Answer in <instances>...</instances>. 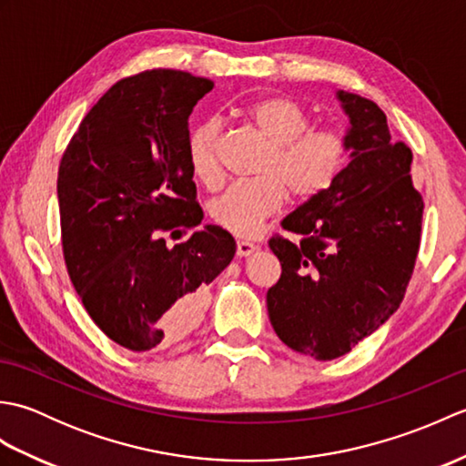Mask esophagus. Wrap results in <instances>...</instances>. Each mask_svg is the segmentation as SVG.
Listing matches in <instances>:
<instances>
[{
	"mask_svg": "<svg viewBox=\"0 0 466 466\" xmlns=\"http://www.w3.org/2000/svg\"><path fill=\"white\" fill-rule=\"evenodd\" d=\"M256 248H258V246L248 242V240H238V242H236V254H238V256H250Z\"/></svg>",
	"mask_w": 466,
	"mask_h": 466,
	"instance_id": "1",
	"label": "esophagus"
}]
</instances>
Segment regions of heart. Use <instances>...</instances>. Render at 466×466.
Here are the masks:
<instances>
[{"label":"heart","mask_w":466,"mask_h":466,"mask_svg":"<svg viewBox=\"0 0 466 466\" xmlns=\"http://www.w3.org/2000/svg\"><path fill=\"white\" fill-rule=\"evenodd\" d=\"M246 126L266 144L256 177L232 182L210 202V218L236 236H252L266 218L279 212L289 194L312 200L336 182L349 164L350 140L339 127H310V116L286 96H268L240 110ZM220 122L198 124L187 136V164L206 187L220 184L218 166Z\"/></svg>","instance_id":"heart-1"}]
</instances>
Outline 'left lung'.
<instances>
[{
    "label": "left lung",
    "instance_id": "left-lung-1",
    "mask_svg": "<svg viewBox=\"0 0 466 466\" xmlns=\"http://www.w3.org/2000/svg\"><path fill=\"white\" fill-rule=\"evenodd\" d=\"M350 117V162L324 194L282 220L300 236H272L282 274L266 294L279 339L316 360L352 350L397 312L420 246L422 196L410 177L412 152L392 142L374 102L336 92Z\"/></svg>",
    "mask_w": 466,
    "mask_h": 466
}]
</instances>
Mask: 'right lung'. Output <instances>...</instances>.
Returning a JSON list of instances; mask_svg holds the SVG:
<instances>
[{
    "mask_svg": "<svg viewBox=\"0 0 466 466\" xmlns=\"http://www.w3.org/2000/svg\"><path fill=\"white\" fill-rule=\"evenodd\" d=\"M214 82L147 69L107 90L69 140L57 172L67 274L107 339L164 350L200 322L206 286L236 254L230 232L202 222L187 164V117Z\"/></svg>",
    "mask_w": 466,
    "mask_h": 466,
    "instance_id": "right-lung-1",
    "label": "right lung"
}]
</instances>
